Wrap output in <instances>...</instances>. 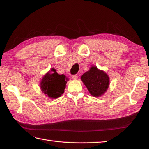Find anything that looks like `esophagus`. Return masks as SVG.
Returning a JSON list of instances; mask_svg holds the SVG:
<instances>
[{
    "mask_svg": "<svg viewBox=\"0 0 149 149\" xmlns=\"http://www.w3.org/2000/svg\"><path fill=\"white\" fill-rule=\"evenodd\" d=\"M71 77H72V79L77 80V78H78V75L77 74H72V75H71Z\"/></svg>",
    "mask_w": 149,
    "mask_h": 149,
    "instance_id": "esophagus-1",
    "label": "esophagus"
}]
</instances>
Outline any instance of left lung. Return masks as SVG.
Listing matches in <instances>:
<instances>
[{"instance_id": "1", "label": "left lung", "mask_w": 149, "mask_h": 149, "mask_svg": "<svg viewBox=\"0 0 149 149\" xmlns=\"http://www.w3.org/2000/svg\"><path fill=\"white\" fill-rule=\"evenodd\" d=\"M81 80L90 94L94 97H99L104 93L108 88L109 82L107 74L94 66L83 74Z\"/></svg>"}]
</instances>
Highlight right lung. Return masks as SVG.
Returning a JSON list of instances; mask_svg holds the SVG:
<instances>
[{
  "label": "right lung",
  "instance_id": "1",
  "mask_svg": "<svg viewBox=\"0 0 149 149\" xmlns=\"http://www.w3.org/2000/svg\"><path fill=\"white\" fill-rule=\"evenodd\" d=\"M67 78L64 74H59L55 69L44 76L41 82V90L51 99H56L63 93Z\"/></svg>",
  "mask_w": 149,
  "mask_h": 149
}]
</instances>
